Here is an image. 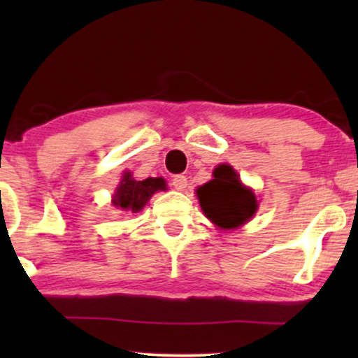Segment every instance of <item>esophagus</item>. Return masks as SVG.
Returning <instances> with one entry per match:
<instances>
[{
	"label": "esophagus",
	"mask_w": 358,
	"mask_h": 358,
	"mask_svg": "<svg viewBox=\"0 0 358 358\" xmlns=\"http://www.w3.org/2000/svg\"><path fill=\"white\" fill-rule=\"evenodd\" d=\"M171 185L175 187V190L183 192L185 188H187L188 182H187V178H185L183 175H176V176H173V180H171Z\"/></svg>",
	"instance_id": "esophagus-1"
}]
</instances>
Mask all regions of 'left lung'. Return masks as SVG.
Listing matches in <instances>:
<instances>
[{
    "instance_id": "left-lung-1",
    "label": "left lung",
    "mask_w": 358,
    "mask_h": 358,
    "mask_svg": "<svg viewBox=\"0 0 358 358\" xmlns=\"http://www.w3.org/2000/svg\"><path fill=\"white\" fill-rule=\"evenodd\" d=\"M195 193L205 217L224 231L244 225L259 207L254 192L244 187L237 171L225 163L217 166L210 182L196 188Z\"/></svg>"
}]
</instances>
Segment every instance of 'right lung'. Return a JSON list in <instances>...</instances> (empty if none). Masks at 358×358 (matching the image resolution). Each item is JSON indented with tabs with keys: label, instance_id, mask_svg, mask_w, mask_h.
<instances>
[{
	"label": "right lung",
	"instance_id": "obj_1",
	"mask_svg": "<svg viewBox=\"0 0 358 358\" xmlns=\"http://www.w3.org/2000/svg\"><path fill=\"white\" fill-rule=\"evenodd\" d=\"M159 190H166V182L163 178L134 180L131 171H124L113 195V205L122 212H141L148 200Z\"/></svg>",
	"mask_w": 358,
	"mask_h": 358
}]
</instances>
